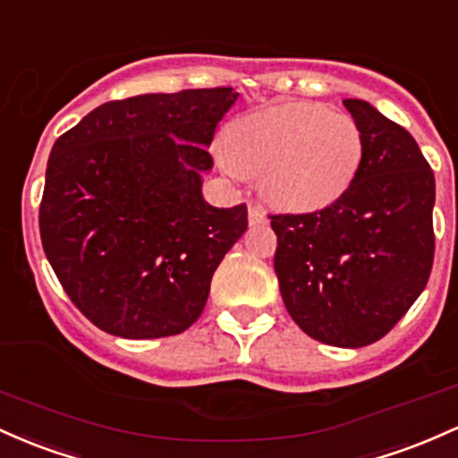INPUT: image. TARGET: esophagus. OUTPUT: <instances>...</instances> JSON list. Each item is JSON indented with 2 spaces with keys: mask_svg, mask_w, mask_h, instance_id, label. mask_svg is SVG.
Returning a JSON list of instances; mask_svg holds the SVG:
<instances>
[{
  "mask_svg": "<svg viewBox=\"0 0 458 458\" xmlns=\"http://www.w3.org/2000/svg\"><path fill=\"white\" fill-rule=\"evenodd\" d=\"M266 220L264 209L259 205H249V223L250 225H261Z\"/></svg>",
  "mask_w": 458,
  "mask_h": 458,
  "instance_id": "esophagus-1",
  "label": "esophagus"
}]
</instances>
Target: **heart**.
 <instances>
[{
    "mask_svg": "<svg viewBox=\"0 0 458 458\" xmlns=\"http://www.w3.org/2000/svg\"><path fill=\"white\" fill-rule=\"evenodd\" d=\"M218 160L233 177H259L276 208L313 212L335 203L361 171L366 140L346 112L322 104H279L233 121Z\"/></svg>",
    "mask_w": 458,
    "mask_h": 458,
    "instance_id": "obj_1",
    "label": "heart"
}]
</instances>
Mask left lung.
<instances>
[{
    "label": "left lung",
    "instance_id": "8db88e82",
    "mask_svg": "<svg viewBox=\"0 0 458 458\" xmlns=\"http://www.w3.org/2000/svg\"><path fill=\"white\" fill-rule=\"evenodd\" d=\"M366 140L361 171L335 203L276 214L275 272L313 340L361 348L409 311L433 268L435 174L413 136L361 99H344Z\"/></svg>",
    "mask_w": 458,
    "mask_h": 458
}]
</instances>
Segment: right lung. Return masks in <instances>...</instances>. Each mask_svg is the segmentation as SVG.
Segmentation results:
<instances>
[{
	"label": "right lung",
	"instance_id": "obj_1",
	"mask_svg": "<svg viewBox=\"0 0 458 458\" xmlns=\"http://www.w3.org/2000/svg\"><path fill=\"white\" fill-rule=\"evenodd\" d=\"M235 99L223 86L107 101L55 140L40 240L101 331L153 340L201 316L214 270L249 227L244 203L214 208L201 190L216 125Z\"/></svg>",
	"mask_w": 458,
	"mask_h": 458
}]
</instances>
